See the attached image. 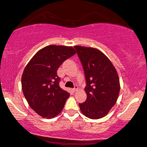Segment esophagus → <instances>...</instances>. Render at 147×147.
<instances>
[{"label": "esophagus", "instance_id": "1", "mask_svg": "<svg viewBox=\"0 0 147 147\" xmlns=\"http://www.w3.org/2000/svg\"><path fill=\"white\" fill-rule=\"evenodd\" d=\"M77 90H78V87H77V86H75V88L72 89V90H73V92H76V91H77Z\"/></svg>", "mask_w": 147, "mask_h": 147}]
</instances>
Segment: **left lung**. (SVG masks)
<instances>
[{
    "label": "left lung",
    "instance_id": "8db88e82",
    "mask_svg": "<svg viewBox=\"0 0 147 147\" xmlns=\"http://www.w3.org/2000/svg\"><path fill=\"white\" fill-rule=\"evenodd\" d=\"M86 80L87 99L79 103L81 112L91 119H99L108 114L117 101L120 81L117 71L109 58L92 47L75 46Z\"/></svg>",
    "mask_w": 147,
    "mask_h": 147
}]
</instances>
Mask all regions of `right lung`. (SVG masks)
Returning a JSON list of instances; mask_svg holds the SVG:
<instances>
[{
  "instance_id": "1",
  "label": "right lung",
  "mask_w": 147,
  "mask_h": 147,
  "mask_svg": "<svg viewBox=\"0 0 147 147\" xmlns=\"http://www.w3.org/2000/svg\"><path fill=\"white\" fill-rule=\"evenodd\" d=\"M76 53L72 47L49 45L40 49L27 63L22 75V89L31 109L46 118L61 112L68 92L59 87L57 69Z\"/></svg>"
}]
</instances>
